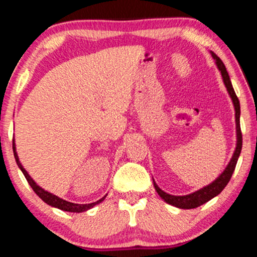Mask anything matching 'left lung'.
<instances>
[{"mask_svg":"<svg viewBox=\"0 0 257 257\" xmlns=\"http://www.w3.org/2000/svg\"><path fill=\"white\" fill-rule=\"evenodd\" d=\"M212 58L214 59V63H216L218 70H219L221 78H223L224 85H225L227 94H229L231 101H232L233 108H235V122H236V148L235 151H233L232 157L227 163L225 169L221 172L219 176L217 177L216 180H213L211 183H208L207 186L202 187V188L198 189V191L189 193V194L186 195H172L168 194L160 187L157 186V183L154 181V187L158 193V195L163 199L167 204L175 206L177 208H183V210H189V208H195L201 206L205 202L210 201L211 199H213L214 196H217L219 193L225 188V186L229 183L231 176H232L233 170H235V167L237 164V161H238V157L240 155V150H242V134H240V125H239V116H240V106L238 97L236 96L235 90H233L232 83H231L229 74H227L225 65L223 64V62L220 61L219 57H217L213 52H211Z\"/></svg>","mask_w":257,"mask_h":257,"instance_id":"obj_1","label":"left lung"}]
</instances>
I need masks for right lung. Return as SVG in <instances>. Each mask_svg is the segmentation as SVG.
Returning <instances> with one entry per match:
<instances>
[{"instance_id":"1","label":"right lung","mask_w":257,"mask_h":257,"mask_svg":"<svg viewBox=\"0 0 257 257\" xmlns=\"http://www.w3.org/2000/svg\"><path fill=\"white\" fill-rule=\"evenodd\" d=\"M13 151H14V157H15V161H17V164L18 167L20 168V170L24 174L25 177H26V180L30 183V186L32 187V189H33L34 192H36V194L39 196V198L43 200L44 202H46L47 205L52 206V207H56V208H59V210L62 211H66V212H76V213H81V212H85L88 210H90V208H93L95 205H99L100 202H102L104 200V198H106L107 194L103 196V198H101L100 200L95 201V202H91V204H74V202H70V201H66L64 199L59 198V196H57L55 194H52V193L45 191L44 188H41V187L38 185V183L34 181L33 179L30 176V174L27 173V170L25 169L24 166H22L20 160H19V156H18V153H17V147H15V143H13Z\"/></svg>"}]
</instances>
